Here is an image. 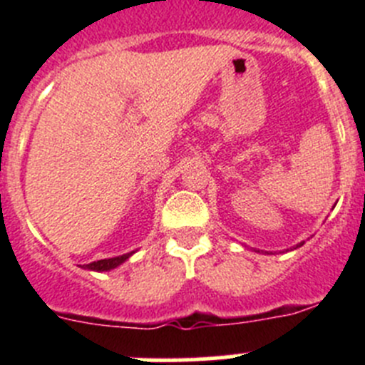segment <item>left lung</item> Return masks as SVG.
Returning a JSON list of instances; mask_svg holds the SVG:
<instances>
[{
  "label": "left lung",
  "instance_id": "obj_1",
  "mask_svg": "<svg viewBox=\"0 0 365 365\" xmlns=\"http://www.w3.org/2000/svg\"><path fill=\"white\" fill-rule=\"evenodd\" d=\"M302 245H304V242H300V244H297L295 247H293V249H297V247H302ZM256 252H259V251H256Z\"/></svg>",
  "mask_w": 365,
  "mask_h": 365
}]
</instances>
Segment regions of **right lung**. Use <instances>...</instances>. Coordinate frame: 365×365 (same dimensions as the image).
I'll return each mask as SVG.
<instances>
[{
	"label": "right lung",
	"mask_w": 365,
	"mask_h": 365,
	"mask_svg": "<svg viewBox=\"0 0 365 365\" xmlns=\"http://www.w3.org/2000/svg\"><path fill=\"white\" fill-rule=\"evenodd\" d=\"M132 254H134V251L121 254V256H116V257H108V259L93 261V263H90V264H84L83 268H86V270H90V272H109V270H113V268H118L120 264H123L125 261L132 256Z\"/></svg>",
	"instance_id": "obj_1"
}]
</instances>
